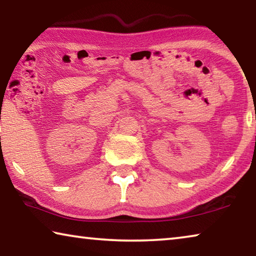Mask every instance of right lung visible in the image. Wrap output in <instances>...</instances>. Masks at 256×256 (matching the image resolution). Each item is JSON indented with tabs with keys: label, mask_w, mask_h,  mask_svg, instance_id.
Here are the masks:
<instances>
[{
	"label": "right lung",
	"mask_w": 256,
	"mask_h": 256,
	"mask_svg": "<svg viewBox=\"0 0 256 256\" xmlns=\"http://www.w3.org/2000/svg\"><path fill=\"white\" fill-rule=\"evenodd\" d=\"M0 120H1V118H0Z\"/></svg>",
	"instance_id": "right-lung-1"
}]
</instances>
